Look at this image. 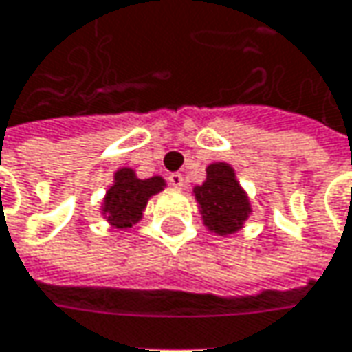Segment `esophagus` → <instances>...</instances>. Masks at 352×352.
I'll return each instance as SVG.
<instances>
[{"instance_id": "1", "label": "esophagus", "mask_w": 352, "mask_h": 352, "mask_svg": "<svg viewBox=\"0 0 352 352\" xmlns=\"http://www.w3.org/2000/svg\"><path fill=\"white\" fill-rule=\"evenodd\" d=\"M168 182L174 186V188H178V190H182L184 188V176L180 174V172H174V174H170L168 176Z\"/></svg>"}]
</instances>
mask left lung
<instances>
[{
	"label": "left lung",
	"mask_w": 352,
	"mask_h": 352,
	"mask_svg": "<svg viewBox=\"0 0 352 352\" xmlns=\"http://www.w3.org/2000/svg\"><path fill=\"white\" fill-rule=\"evenodd\" d=\"M208 178L194 188L206 227L217 235H231L247 221L250 204L239 186L235 170L225 162L208 166Z\"/></svg>",
	"instance_id": "1"
}]
</instances>
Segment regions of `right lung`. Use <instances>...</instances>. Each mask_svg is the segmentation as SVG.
Masks as SVG:
<instances>
[{
  "label": "right lung",
  "instance_id": "add662e5",
  "mask_svg": "<svg viewBox=\"0 0 352 352\" xmlns=\"http://www.w3.org/2000/svg\"><path fill=\"white\" fill-rule=\"evenodd\" d=\"M164 180L160 176L141 180L131 168L116 172V184L103 199V215L117 229H127L142 217L148 197L162 192Z\"/></svg>",
  "mask_w": 352,
  "mask_h": 352
}]
</instances>
